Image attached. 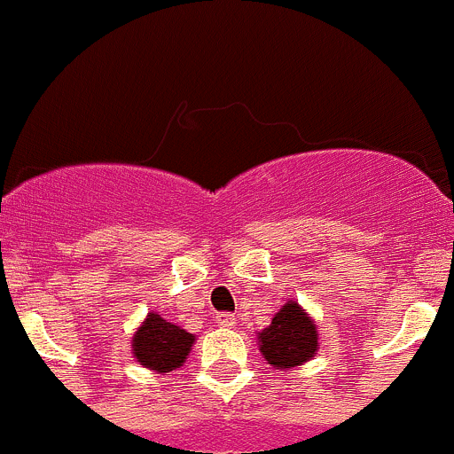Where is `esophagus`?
Returning <instances> with one entry per match:
<instances>
[{
	"mask_svg": "<svg viewBox=\"0 0 454 454\" xmlns=\"http://www.w3.org/2000/svg\"><path fill=\"white\" fill-rule=\"evenodd\" d=\"M216 325L223 326V329H233L236 326V316H231V313H218Z\"/></svg>",
	"mask_w": 454,
	"mask_h": 454,
	"instance_id": "1",
	"label": "esophagus"
}]
</instances>
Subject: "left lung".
I'll return each mask as SVG.
<instances>
[{
    "label": "left lung",
    "instance_id": "8db88e82",
    "mask_svg": "<svg viewBox=\"0 0 454 454\" xmlns=\"http://www.w3.org/2000/svg\"><path fill=\"white\" fill-rule=\"evenodd\" d=\"M255 335L267 364L278 371H291L307 364L320 348L316 320L295 300H286L285 307L271 317V325Z\"/></svg>",
    "mask_w": 454,
    "mask_h": 454
}]
</instances>
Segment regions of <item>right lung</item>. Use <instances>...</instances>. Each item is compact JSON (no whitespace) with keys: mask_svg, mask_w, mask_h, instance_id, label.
I'll return each instance as SVG.
<instances>
[{"mask_svg":"<svg viewBox=\"0 0 454 454\" xmlns=\"http://www.w3.org/2000/svg\"><path fill=\"white\" fill-rule=\"evenodd\" d=\"M194 342V333H187L183 326L172 325L156 311L147 313L129 340L134 360L154 373H172L181 369Z\"/></svg>","mask_w":454,"mask_h":454,"instance_id":"obj_1","label":"right lung"}]
</instances>
